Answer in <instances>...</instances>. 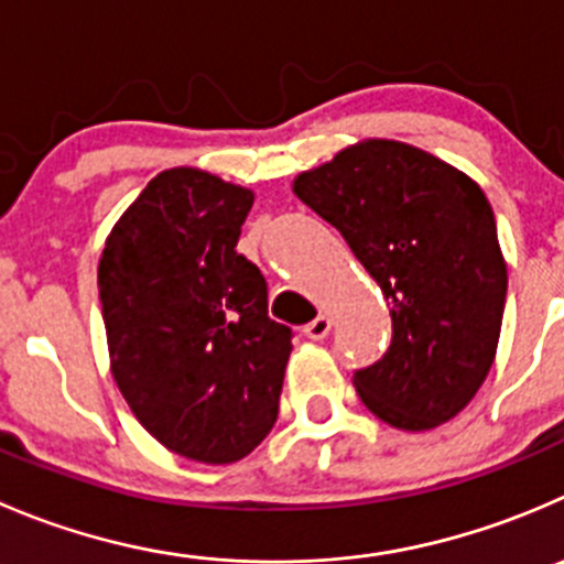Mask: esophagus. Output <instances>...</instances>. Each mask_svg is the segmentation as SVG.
<instances>
[{
	"instance_id": "34e87169",
	"label": "esophagus",
	"mask_w": 564,
	"mask_h": 564,
	"mask_svg": "<svg viewBox=\"0 0 564 564\" xmlns=\"http://www.w3.org/2000/svg\"><path fill=\"white\" fill-rule=\"evenodd\" d=\"M327 333H330V319H327L325 314H319V316H316V319H311L308 325L303 327V336L314 338V341H322V338H325Z\"/></svg>"
}]
</instances>
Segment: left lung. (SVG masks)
<instances>
[{
    "mask_svg": "<svg viewBox=\"0 0 564 564\" xmlns=\"http://www.w3.org/2000/svg\"><path fill=\"white\" fill-rule=\"evenodd\" d=\"M391 305V344L352 371L366 408L399 430L460 413L494 364L507 300L496 217L482 189L427 151L369 140L294 182Z\"/></svg>",
    "mask_w": 564,
    "mask_h": 564,
    "instance_id": "obj_1",
    "label": "left lung"
}]
</instances>
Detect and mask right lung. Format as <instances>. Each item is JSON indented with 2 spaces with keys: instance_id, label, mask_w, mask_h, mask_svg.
<instances>
[{
  "instance_id": "right-lung-1",
  "label": "right lung",
  "mask_w": 564,
  "mask_h": 564,
  "mask_svg": "<svg viewBox=\"0 0 564 564\" xmlns=\"http://www.w3.org/2000/svg\"><path fill=\"white\" fill-rule=\"evenodd\" d=\"M253 193L176 167L151 178L104 245L98 300L112 377L160 444L198 463L242 460L278 419L292 327L237 253Z\"/></svg>"
}]
</instances>
